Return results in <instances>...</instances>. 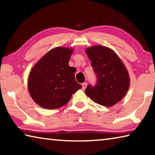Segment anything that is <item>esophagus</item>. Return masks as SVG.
<instances>
[{
	"label": "esophagus",
	"instance_id": "34e87169",
	"mask_svg": "<svg viewBox=\"0 0 155 155\" xmlns=\"http://www.w3.org/2000/svg\"><path fill=\"white\" fill-rule=\"evenodd\" d=\"M82 89L83 90H84L86 88H87V82H84V83H82Z\"/></svg>",
	"mask_w": 155,
	"mask_h": 155
}]
</instances>
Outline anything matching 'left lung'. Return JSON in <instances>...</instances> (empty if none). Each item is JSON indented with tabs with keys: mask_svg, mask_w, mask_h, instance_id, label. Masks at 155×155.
Masks as SVG:
<instances>
[{
	"mask_svg": "<svg viewBox=\"0 0 155 155\" xmlns=\"http://www.w3.org/2000/svg\"><path fill=\"white\" fill-rule=\"evenodd\" d=\"M97 77L95 86L88 84L85 93L94 102L110 107L119 102L130 86L128 71L112 49L95 45L86 49Z\"/></svg>",
	"mask_w": 155,
	"mask_h": 155,
	"instance_id": "obj_1",
	"label": "left lung"
}]
</instances>
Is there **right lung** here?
<instances>
[{"label":"right lung","mask_w":155,"mask_h":155,"mask_svg":"<svg viewBox=\"0 0 155 155\" xmlns=\"http://www.w3.org/2000/svg\"><path fill=\"white\" fill-rule=\"evenodd\" d=\"M73 50L55 47L47 52L29 73L28 89L35 103L47 109L65 105L82 85L75 78L76 69L68 62Z\"/></svg>","instance_id":"1"}]
</instances>
